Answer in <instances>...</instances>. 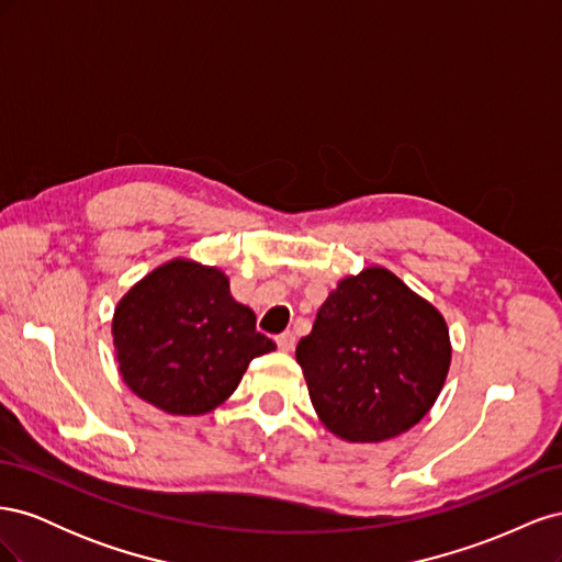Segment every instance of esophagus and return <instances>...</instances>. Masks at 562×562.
Returning a JSON list of instances; mask_svg holds the SVG:
<instances>
[{"instance_id": "obj_1", "label": "esophagus", "mask_w": 562, "mask_h": 562, "mask_svg": "<svg viewBox=\"0 0 562 562\" xmlns=\"http://www.w3.org/2000/svg\"><path fill=\"white\" fill-rule=\"evenodd\" d=\"M277 345L281 351H293L295 349V335L291 330H285L277 337Z\"/></svg>"}]
</instances>
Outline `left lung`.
I'll list each match as a JSON object with an SVG mask.
<instances>
[{"label":"left lung","instance_id":"obj_1","mask_svg":"<svg viewBox=\"0 0 562 562\" xmlns=\"http://www.w3.org/2000/svg\"><path fill=\"white\" fill-rule=\"evenodd\" d=\"M446 318L396 274L368 267L321 304L295 359L318 419L349 443H380L431 411L450 368Z\"/></svg>","mask_w":562,"mask_h":562}]
</instances>
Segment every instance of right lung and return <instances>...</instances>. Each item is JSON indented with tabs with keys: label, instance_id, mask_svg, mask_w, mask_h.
I'll use <instances>...</instances> for the list:
<instances>
[{
	"label": "right lung",
	"instance_id": "add662e5",
	"mask_svg": "<svg viewBox=\"0 0 562 562\" xmlns=\"http://www.w3.org/2000/svg\"><path fill=\"white\" fill-rule=\"evenodd\" d=\"M119 372L135 396L171 415L225 403L252 359L277 345L215 267L171 260L135 283L112 318Z\"/></svg>",
	"mask_w": 562,
	"mask_h": 562
}]
</instances>
